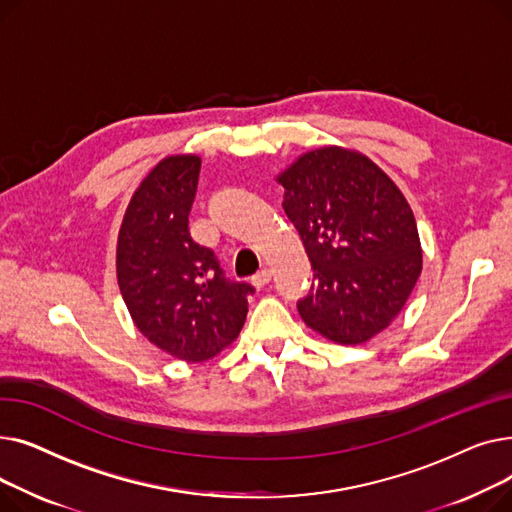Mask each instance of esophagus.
Returning a JSON list of instances; mask_svg holds the SVG:
<instances>
[{
	"label": "esophagus",
	"mask_w": 512,
	"mask_h": 512,
	"mask_svg": "<svg viewBox=\"0 0 512 512\" xmlns=\"http://www.w3.org/2000/svg\"><path fill=\"white\" fill-rule=\"evenodd\" d=\"M270 280H272V272H270V270H261L259 274H255V276L251 278V284H253L255 288H263V286L270 284Z\"/></svg>",
	"instance_id": "obj_1"
}]
</instances>
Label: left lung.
I'll list each match as a JSON object with an SVG mask.
<instances>
[{"label": "left lung", "mask_w": 512, "mask_h": 512, "mask_svg": "<svg viewBox=\"0 0 512 512\" xmlns=\"http://www.w3.org/2000/svg\"><path fill=\"white\" fill-rule=\"evenodd\" d=\"M276 180L313 267L311 290L297 303L303 321L336 344L371 340L421 274L411 205L367 155L336 145L303 153Z\"/></svg>", "instance_id": "8db88e82"}]
</instances>
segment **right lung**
<instances>
[{
  "mask_svg": "<svg viewBox=\"0 0 512 512\" xmlns=\"http://www.w3.org/2000/svg\"><path fill=\"white\" fill-rule=\"evenodd\" d=\"M201 157L170 155L134 191L118 232L116 274L137 330L186 363L213 359L247 319L253 286L226 280L213 251L188 232Z\"/></svg>",
  "mask_w": 512,
  "mask_h": 512,
  "instance_id": "add662e5",
  "label": "right lung"
}]
</instances>
